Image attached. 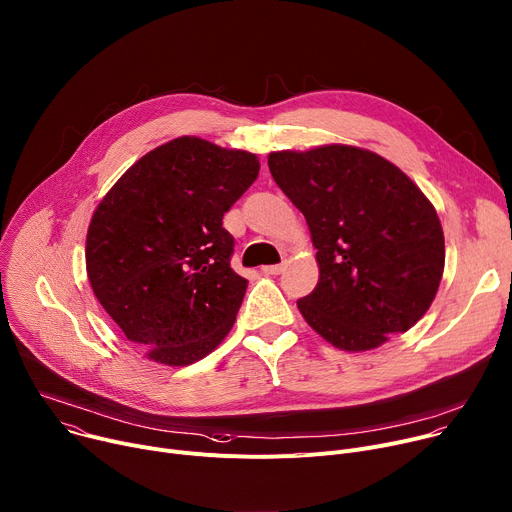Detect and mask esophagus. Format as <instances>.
Wrapping results in <instances>:
<instances>
[{
    "mask_svg": "<svg viewBox=\"0 0 512 512\" xmlns=\"http://www.w3.org/2000/svg\"><path fill=\"white\" fill-rule=\"evenodd\" d=\"M262 272H264V274H281V272H283V264H268V266H262Z\"/></svg>",
    "mask_w": 512,
    "mask_h": 512,
    "instance_id": "1",
    "label": "esophagus"
}]
</instances>
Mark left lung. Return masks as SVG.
I'll use <instances>...</instances> for the list:
<instances>
[{
  "instance_id": "1",
  "label": "left lung",
  "mask_w": 512,
  "mask_h": 512,
  "mask_svg": "<svg viewBox=\"0 0 512 512\" xmlns=\"http://www.w3.org/2000/svg\"><path fill=\"white\" fill-rule=\"evenodd\" d=\"M270 174L303 213L320 281L297 301L340 350H371L408 332L430 307L445 238L422 190L381 155L350 145L274 151Z\"/></svg>"
}]
</instances>
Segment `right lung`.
<instances>
[{"instance_id": "obj_1", "label": "right lung", "mask_w": 512, "mask_h": 512, "mask_svg": "<svg viewBox=\"0 0 512 512\" xmlns=\"http://www.w3.org/2000/svg\"><path fill=\"white\" fill-rule=\"evenodd\" d=\"M258 170L250 151L178 137L135 162L94 211L90 285L151 361L190 365L231 330L248 281L231 270L223 215Z\"/></svg>"}]
</instances>
